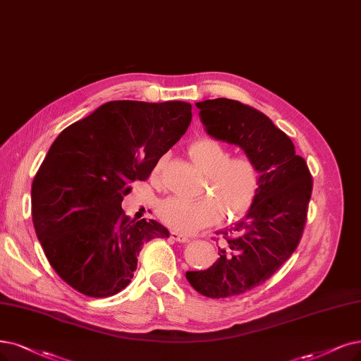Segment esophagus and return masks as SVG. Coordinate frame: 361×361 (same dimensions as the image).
I'll use <instances>...</instances> for the list:
<instances>
[{"label":"esophagus","mask_w":361,"mask_h":361,"mask_svg":"<svg viewBox=\"0 0 361 361\" xmlns=\"http://www.w3.org/2000/svg\"><path fill=\"white\" fill-rule=\"evenodd\" d=\"M171 238L173 239V241H177V243H189L190 241L189 236H185V235L177 232V231H172L171 232Z\"/></svg>","instance_id":"34e87169"}]
</instances>
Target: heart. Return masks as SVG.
<instances>
[{
    "mask_svg": "<svg viewBox=\"0 0 361 361\" xmlns=\"http://www.w3.org/2000/svg\"><path fill=\"white\" fill-rule=\"evenodd\" d=\"M195 166L205 173L204 196L197 199L168 197L159 205V217L173 231L195 233L220 220H239L248 214L256 202L260 171L248 156H233L221 142L204 138L189 147ZM164 159L153 169L157 177Z\"/></svg>",
    "mask_w": 361,
    "mask_h": 361,
    "instance_id": "1",
    "label": "heart"
}]
</instances>
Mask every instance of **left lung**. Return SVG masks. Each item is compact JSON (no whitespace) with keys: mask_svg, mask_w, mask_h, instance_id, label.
<instances>
[{"mask_svg":"<svg viewBox=\"0 0 361 361\" xmlns=\"http://www.w3.org/2000/svg\"><path fill=\"white\" fill-rule=\"evenodd\" d=\"M208 135L235 144L260 171L256 202L232 228L219 260L207 271H190L188 281L212 299L247 293L269 279L299 245L312 193L305 159L272 120L239 101L217 98L197 102Z\"/></svg>","mask_w":361,"mask_h":361,"instance_id":"8db88e82","label":"left lung"}]
</instances>
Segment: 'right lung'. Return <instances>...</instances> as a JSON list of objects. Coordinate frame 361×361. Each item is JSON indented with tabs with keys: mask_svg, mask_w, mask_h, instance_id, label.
Instances as JSON below:
<instances>
[{
	"mask_svg": "<svg viewBox=\"0 0 361 361\" xmlns=\"http://www.w3.org/2000/svg\"><path fill=\"white\" fill-rule=\"evenodd\" d=\"M192 122L183 101H110L65 128L32 181V223L55 272L90 298L123 290L142 245L169 232L156 220H130L122 209L133 181Z\"/></svg>",
	"mask_w": 361,
	"mask_h": 361,
	"instance_id": "1",
	"label": "right lung"
}]
</instances>
